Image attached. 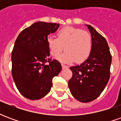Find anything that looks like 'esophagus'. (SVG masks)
<instances>
[{"label": "esophagus", "instance_id": "1", "mask_svg": "<svg viewBox=\"0 0 121 121\" xmlns=\"http://www.w3.org/2000/svg\"><path fill=\"white\" fill-rule=\"evenodd\" d=\"M61 67H62V69H63L68 68V66L65 65H64V64H61Z\"/></svg>", "mask_w": 121, "mask_h": 121}]
</instances>
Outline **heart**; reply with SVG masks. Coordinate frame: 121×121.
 <instances>
[{
	"mask_svg": "<svg viewBox=\"0 0 121 121\" xmlns=\"http://www.w3.org/2000/svg\"><path fill=\"white\" fill-rule=\"evenodd\" d=\"M58 38L49 36L47 43L51 55L58 56L64 49L65 51L57 59L61 62L82 63L89 58L92 50V41L89 33L80 28L66 26L57 33Z\"/></svg>",
	"mask_w": 121,
	"mask_h": 121,
	"instance_id": "heart-1",
	"label": "heart"
}]
</instances>
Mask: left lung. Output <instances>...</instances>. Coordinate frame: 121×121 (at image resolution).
<instances>
[{
    "label": "left lung",
    "mask_w": 121,
    "mask_h": 121,
    "mask_svg": "<svg viewBox=\"0 0 121 121\" xmlns=\"http://www.w3.org/2000/svg\"><path fill=\"white\" fill-rule=\"evenodd\" d=\"M92 50L89 57L80 65L70 67L73 76L68 86L73 96L82 102H89L101 94L109 81L112 55L106 40L91 25Z\"/></svg>",
    "instance_id": "obj_1"
}]
</instances>
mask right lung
Masks as SVG:
<instances>
[{
  "label": "right lung",
  "instance_id": "right-lung-1",
  "mask_svg": "<svg viewBox=\"0 0 121 121\" xmlns=\"http://www.w3.org/2000/svg\"><path fill=\"white\" fill-rule=\"evenodd\" d=\"M59 24L36 22L18 35L12 53V76L22 96L38 100L47 95L52 78L61 71L58 61L49 58L48 35L57 31Z\"/></svg>",
  "mask_w": 121,
  "mask_h": 121
}]
</instances>
